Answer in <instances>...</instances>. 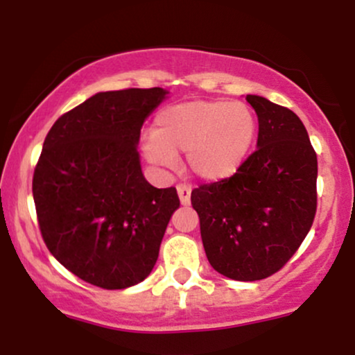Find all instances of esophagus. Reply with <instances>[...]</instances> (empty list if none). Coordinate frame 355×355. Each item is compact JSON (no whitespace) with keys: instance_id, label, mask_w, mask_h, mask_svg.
Listing matches in <instances>:
<instances>
[{"instance_id":"34e87169","label":"esophagus","mask_w":355,"mask_h":355,"mask_svg":"<svg viewBox=\"0 0 355 355\" xmlns=\"http://www.w3.org/2000/svg\"><path fill=\"white\" fill-rule=\"evenodd\" d=\"M177 191H178V197H180L182 205H190L191 187L189 185V183H178Z\"/></svg>"}]
</instances>
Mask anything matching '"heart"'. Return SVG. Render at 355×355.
<instances>
[{
  "label": "heart",
  "instance_id": "b5f03b06",
  "mask_svg": "<svg viewBox=\"0 0 355 355\" xmlns=\"http://www.w3.org/2000/svg\"><path fill=\"white\" fill-rule=\"evenodd\" d=\"M255 135V118L240 101H189L162 110L145 153L157 165L172 166L178 152L189 153L198 178L218 182L234 175L245 160Z\"/></svg>",
  "mask_w": 355,
  "mask_h": 355
}]
</instances>
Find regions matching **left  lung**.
Wrapping results in <instances>:
<instances>
[{"instance_id": "obj_1", "label": "left lung", "mask_w": 355, "mask_h": 355, "mask_svg": "<svg viewBox=\"0 0 355 355\" xmlns=\"http://www.w3.org/2000/svg\"><path fill=\"white\" fill-rule=\"evenodd\" d=\"M254 153L232 177L191 191L203 248L218 274L254 282L279 272L311 230L317 210V155L292 110L257 95Z\"/></svg>"}]
</instances>
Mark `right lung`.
Segmentation results:
<instances>
[{
    "mask_svg": "<svg viewBox=\"0 0 355 355\" xmlns=\"http://www.w3.org/2000/svg\"><path fill=\"white\" fill-rule=\"evenodd\" d=\"M166 92L96 93L63 113L44 138L33 173L40 232L53 257L85 282L118 291L148 277L177 189L145 180L137 145Z\"/></svg>",
    "mask_w": 355,
    "mask_h": 355,
    "instance_id": "obj_1",
    "label": "right lung"
}]
</instances>
